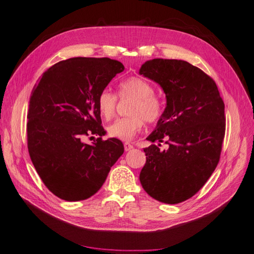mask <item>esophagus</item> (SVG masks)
<instances>
[{
  "mask_svg": "<svg viewBox=\"0 0 254 254\" xmlns=\"http://www.w3.org/2000/svg\"><path fill=\"white\" fill-rule=\"evenodd\" d=\"M124 146H125V150L126 151H128V150H130V149H133L134 148V146L130 144V143H128V142H126L125 144H124Z\"/></svg>",
  "mask_w": 254,
  "mask_h": 254,
  "instance_id": "obj_1",
  "label": "esophagus"
}]
</instances>
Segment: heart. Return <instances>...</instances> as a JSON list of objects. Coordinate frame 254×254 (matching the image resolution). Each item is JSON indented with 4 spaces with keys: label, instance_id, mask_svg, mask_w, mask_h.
Returning a JSON list of instances; mask_svg holds the SVG:
<instances>
[{
    "label": "heart",
    "instance_id": "1",
    "mask_svg": "<svg viewBox=\"0 0 254 254\" xmlns=\"http://www.w3.org/2000/svg\"><path fill=\"white\" fill-rule=\"evenodd\" d=\"M120 98H133L128 113L130 116L116 119L107 128L108 135L121 141H130L142 129L145 120L149 124L158 121L164 113V102L154 94L153 87L138 76H130L118 85ZM117 95L111 90L104 89L97 96V109L101 116L109 120L115 113Z\"/></svg>",
    "mask_w": 254,
    "mask_h": 254
}]
</instances>
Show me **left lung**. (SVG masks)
<instances>
[{"instance_id": "8db88e82", "label": "left lung", "mask_w": 254, "mask_h": 254, "mask_svg": "<svg viewBox=\"0 0 254 254\" xmlns=\"http://www.w3.org/2000/svg\"><path fill=\"white\" fill-rule=\"evenodd\" d=\"M140 74L158 83L167 106L157 127L146 138L168 144L144 148L140 172L145 192L164 203L176 204L199 191L216 169L225 135L224 103L215 81L187 61L152 59ZM161 146V144H159Z\"/></svg>"}]
</instances>
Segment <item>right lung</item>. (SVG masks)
<instances>
[{
  "label": "right lung",
  "instance_id": "right-lung-1",
  "mask_svg": "<svg viewBox=\"0 0 254 254\" xmlns=\"http://www.w3.org/2000/svg\"><path fill=\"white\" fill-rule=\"evenodd\" d=\"M124 69L123 63L110 58H70L54 64L32 91L30 158L47 188L63 200L94 195L125 151L120 140H103L106 131L97 109L98 94ZM92 134L99 137L93 145L82 141Z\"/></svg>",
  "mask_w": 254,
  "mask_h": 254
}]
</instances>
